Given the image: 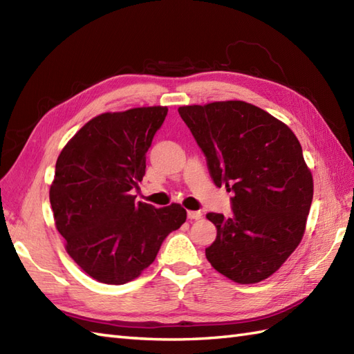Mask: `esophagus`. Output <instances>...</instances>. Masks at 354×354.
I'll use <instances>...</instances> for the list:
<instances>
[{"mask_svg": "<svg viewBox=\"0 0 354 354\" xmlns=\"http://www.w3.org/2000/svg\"><path fill=\"white\" fill-rule=\"evenodd\" d=\"M187 217H189L190 221H199L202 217V213L201 212H189L187 213Z\"/></svg>", "mask_w": 354, "mask_h": 354, "instance_id": "obj_1", "label": "esophagus"}]
</instances>
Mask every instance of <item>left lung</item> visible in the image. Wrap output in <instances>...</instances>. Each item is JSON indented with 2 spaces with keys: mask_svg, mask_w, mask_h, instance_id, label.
<instances>
[{
  "mask_svg": "<svg viewBox=\"0 0 354 354\" xmlns=\"http://www.w3.org/2000/svg\"><path fill=\"white\" fill-rule=\"evenodd\" d=\"M207 156L217 187L234 192L232 216L208 213L217 228L212 266L239 284L277 272L297 250L313 198V178L288 126L242 100L178 109Z\"/></svg>",
  "mask_w": 354,
  "mask_h": 354,
  "instance_id": "obj_1",
  "label": "left lung"
}]
</instances>
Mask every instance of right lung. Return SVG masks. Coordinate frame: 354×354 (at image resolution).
<instances>
[{"label":"right lung","mask_w":354,"mask_h":354,"mask_svg":"<svg viewBox=\"0 0 354 354\" xmlns=\"http://www.w3.org/2000/svg\"><path fill=\"white\" fill-rule=\"evenodd\" d=\"M167 106L104 112L66 142L56 161L50 204L65 250L104 284H124L152 265L162 240L187 219L179 204L135 202L146 152Z\"/></svg>","instance_id":"right-lung-1"}]
</instances>
